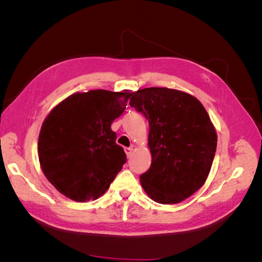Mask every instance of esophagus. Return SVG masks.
<instances>
[{
    "label": "esophagus",
    "mask_w": 262,
    "mask_h": 262,
    "mask_svg": "<svg viewBox=\"0 0 262 262\" xmlns=\"http://www.w3.org/2000/svg\"><path fill=\"white\" fill-rule=\"evenodd\" d=\"M124 152H125L126 156H128V158H130L131 155H132V152H133V148L132 147H125Z\"/></svg>",
    "instance_id": "obj_1"
}]
</instances>
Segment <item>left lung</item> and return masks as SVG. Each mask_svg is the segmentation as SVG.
<instances>
[{
    "label": "left lung",
    "instance_id": "8db88e82",
    "mask_svg": "<svg viewBox=\"0 0 262 262\" xmlns=\"http://www.w3.org/2000/svg\"><path fill=\"white\" fill-rule=\"evenodd\" d=\"M130 106L148 120L150 167L140 176L157 203L175 204L207 180L217 143L216 130L201 102L188 93L148 87L133 92Z\"/></svg>",
    "mask_w": 262,
    "mask_h": 262
}]
</instances>
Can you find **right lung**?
I'll list each match as a JSON object with an SVG mask.
<instances>
[{
    "instance_id": "1",
    "label": "right lung",
    "mask_w": 262,
    "mask_h": 262,
    "mask_svg": "<svg viewBox=\"0 0 262 262\" xmlns=\"http://www.w3.org/2000/svg\"><path fill=\"white\" fill-rule=\"evenodd\" d=\"M132 94L129 90L74 93L46 117L38 139L39 163L60 193L87 202L107 191L126 162L112 123Z\"/></svg>"
}]
</instances>
